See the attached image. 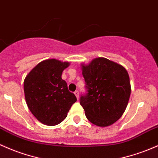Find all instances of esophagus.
Listing matches in <instances>:
<instances>
[{"instance_id": "obj_1", "label": "esophagus", "mask_w": 158, "mask_h": 158, "mask_svg": "<svg viewBox=\"0 0 158 158\" xmlns=\"http://www.w3.org/2000/svg\"><path fill=\"white\" fill-rule=\"evenodd\" d=\"M74 94H75L76 98L79 99V91H76L75 92H74Z\"/></svg>"}]
</instances>
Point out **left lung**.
<instances>
[{
	"label": "left lung",
	"instance_id": "8db88e82",
	"mask_svg": "<svg viewBox=\"0 0 158 158\" xmlns=\"http://www.w3.org/2000/svg\"><path fill=\"white\" fill-rule=\"evenodd\" d=\"M82 69L87 93L81 95L79 100L86 118L100 127L114 124L125 111L131 95L127 71L105 58L82 64Z\"/></svg>",
	"mask_w": 158,
	"mask_h": 158
}]
</instances>
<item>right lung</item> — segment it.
Instances as JSON below:
<instances>
[{"instance_id": "obj_1", "label": "right lung", "mask_w": 158, "mask_h": 158, "mask_svg": "<svg viewBox=\"0 0 158 158\" xmlns=\"http://www.w3.org/2000/svg\"><path fill=\"white\" fill-rule=\"evenodd\" d=\"M69 62L48 59L40 62L27 74L24 81L26 103L38 121L48 126L62 122L71 106L76 101L69 91L62 72Z\"/></svg>"}]
</instances>
